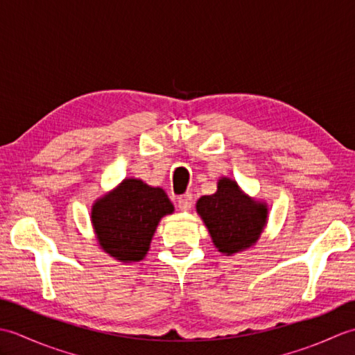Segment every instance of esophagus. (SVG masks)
<instances>
[{"label":"esophagus","instance_id":"1","mask_svg":"<svg viewBox=\"0 0 355 355\" xmlns=\"http://www.w3.org/2000/svg\"><path fill=\"white\" fill-rule=\"evenodd\" d=\"M177 206L180 210H182V212H189L192 207V195L191 193L180 195V197L177 198Z\"/></svg>","mask_w":355,"mask_h":355}]
</instances>
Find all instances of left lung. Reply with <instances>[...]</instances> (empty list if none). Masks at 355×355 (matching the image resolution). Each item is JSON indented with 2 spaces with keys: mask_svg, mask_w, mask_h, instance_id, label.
Instances as JSON below:
<instances>
[{
  "mask_svg": "<svg viewBox=\"0 0 355 355\" xmlns=\"http://www.w3.org/2000/svg\"><path fill=\"white\" fill-rule=\"evenodd\" d=\"M195 207L215 248L227 256L253 247L268 221L267 202L252 198L229 177L218 180L216 192L201 197Z\"/></svg>",
  "mask_w": 355,
  "mask_h": 355,
  "instance_id": "8db88e82",
  "label": "left lung"
}]
</instances>
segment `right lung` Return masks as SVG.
<instances>
[{
  "label": "right lung",
  "mask_w": 355,
  "mask_h": 355,
  "mask_svg": "<svg viewBox=\"0 0 355 355\" xmlns=\"http://www.w3.org/2000/svg\"><path fill=\"white\" fill-rule=\"evenodd\" d=\"M173 210L162 187L131 177L94 201L92 224L105 253L120 262H137L148 254L158 223Z\"/></svg>",
  "instance_id": "add662e5"
}]
</instances>
